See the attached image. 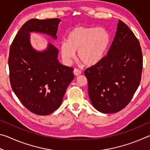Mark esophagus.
Segmentation results:
<instances>
[{
	"label": "esophagus",
	"mask_w": 150,
	"mask_h": 150,
	"mask_svg": "<svg viewBox=\"0 0 150 150\" xmlns=\"http://www.w3.org/2000/svg\"><path fill=\"white\" fill-rule=\"evenodd\" d=\"M73 73H74V75L75 76H79L81 74V71L80 70H79L77 69H75L74 70H73Z\"/></svg>",
	"instance_id": "1"
}]
</instances>
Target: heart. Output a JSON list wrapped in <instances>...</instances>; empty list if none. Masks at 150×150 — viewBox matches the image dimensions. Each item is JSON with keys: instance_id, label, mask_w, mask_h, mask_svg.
Returning <instances> with one entry per match:
<instances>
[{"instance_id": "heart-1", "label": "heart", "mask_w": 150, "mask_h": 150, "mask_svg": "<svg viewBox=\"0 0 150 150\" xmlns=\"http://www.w3.org/2000/svg\"><path fill=\"white\" fill-rule=\"evenodd\" d=\"M110 33L104 28L77 26L68 33L60 47L66 63H70L77 51V58L85 66L98 64L105 57L110 44Z\"/></svg>"}]
</instances>
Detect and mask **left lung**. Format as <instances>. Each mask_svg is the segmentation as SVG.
<instances>
[{
    "label": "left lung",
    "instance_id": "obj_1",
    "mask_svg": "<svg viewBox=\"0 0 150 150\" xmlns=\"http://www.w3.org/2000/svg\"><path fill=\"white\" fill-rule=\"evenodd\" d=\"M143 57L139 41L119 20L107 55L85 71L88 93L94 108L102 113H115L130 102L140 83Z\"/></svg>",
    "mask_w": 150,
    "mask_h": 150
}]
</instances>
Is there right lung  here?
<instances>
[{
  "mask_svg": "<svg viewBox=\"0 0 150 150\" xmlns=\"http://www.w3.org/2000/svg\"><path fill=\"white\" fill-rule=\"evenodd\" d=\"M61 20L31 19L21 27L10 48L8 67L11 87L28 110L48 115L62 105L74 79L73 69L58 60L59 51L52 44L38 51L32 47L30 33L47 34L56 40Z\"/></svg>",
  "mask_w": 150,
  "mask_h": 150,
  "instance_id": "1",
  "label": "right lung"
}]
</instances>
